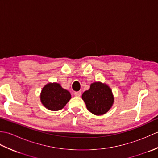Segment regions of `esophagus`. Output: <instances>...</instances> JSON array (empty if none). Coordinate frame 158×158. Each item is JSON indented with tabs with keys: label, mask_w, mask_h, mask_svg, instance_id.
<instances>
[{
	"label": "esophagus",
	"mask_w": 158,
	"mask_h": 158,
	"mask_svg": "<svg viewBox=\"0 0 158 158\" xmlns=\"http://www.w3.org/2000/svg\"><path fill=\"white\" fill-rule=\"evenodd\" d=\"M74 95H75V96H80L81 95V92L79 91V92H75V93H74Z\"/></svg>",
	"instance_id": "obj_1"
}]
</instances>
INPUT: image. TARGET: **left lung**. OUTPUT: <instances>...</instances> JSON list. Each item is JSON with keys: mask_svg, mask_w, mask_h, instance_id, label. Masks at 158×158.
I'll return each mask as SVG.
<instances>
[{"mask_svg": "<svg viewBox=\"0 0 158 158\" xmlns=\"http://www.w3.org/2000/svg\"><path fill=\"white\" fill-rule=\"evenodd\" d=\"M82 99L88 110L95 115H102L108 112L114 102L111 89L101 82L92 83L89 89L83 92Z\"/></svg>", "mask_w": 158, "mask_h": 158, "instance_id": "obj_1", "label": "left lung"}]
</instances>
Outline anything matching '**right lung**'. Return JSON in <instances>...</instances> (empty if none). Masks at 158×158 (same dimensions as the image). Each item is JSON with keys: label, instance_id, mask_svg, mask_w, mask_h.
Here are the masks:
<instances>
[{"label": "right lung", "instance_id": "1", "mask_svg": "<svg viewBox=\"0 0 158 158\" xmlns=\"http://www.w3.org/2000/svg\"><path fill=\"white\" fill-rule=\"evenodd\" d=\"M40 98L43 106L47 109L56 111L65 106L71 98V95L59 83H49L43 87Z\"/></svg>", "mask_w": 158, "mask_h": 158}]
</instances>
